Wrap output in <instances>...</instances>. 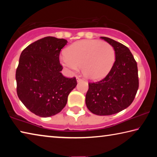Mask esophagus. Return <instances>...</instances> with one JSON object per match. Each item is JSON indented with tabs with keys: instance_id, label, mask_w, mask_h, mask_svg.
Instances as JSON below:
<instances>
[{
	"instance_id": "obj_1",
	"label": "esophagus",
	"mask_w": 157,
	"mask_h": 157,
	"mask_svg": "<svg viewBox=\"0 0 157 157\" xmlns=\"http://www.w3.org/2000/svg\"><path fill=\"white\" fill-rule=\"evenodd\" d=\"M82 79L79 78V77H78V78H77V81H78V82H80V81H82Z\"/></svg>"
}]
</instances>
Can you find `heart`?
<instances>
[{
  "label": "heart",
  "mask_w": 157,
  "mask_h": 157,
  "mask_svg": "<svg viewBox=\"0 0 157 157\" xmlns=\"http://www.w3.org/2000/svg\"><path fill=\"white\" fill-rule=\"evenodd\" d=\"M60 62L71 73L79 68L86 78L98 80L107 75L113 64L115 53L113 47L106 42L82 40L71 44L66 49Z\"/></svg>",
  "instance_id": "heart-1"
}]
</instances>
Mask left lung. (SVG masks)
I'll return each mask as SVG.
<instances>
[{
	"mask_svg": "<svg viewBox=\"0 0 157 157\" xmlns=\"http://www.w3.org/2000/svg\"><path fill=\"white\" fill-rule=\"evenodd\" d=\"M100 38L113 47L116 60L105 78L89 82L85 102L93 113L109 116L124 110L134 101L139 84L138 67L127 46L108 37Z\"/></svg>",
	"mask_w": 157,
	"mask_h": 157,
	"instance_id": "obj_1",
	"label": "left lung"
}]
</instances>
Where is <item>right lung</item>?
<instances>
[{
    "mask_svg": "<svg viewBox=\"0 0 157 157\" xmlns=\"http://www.w3.org/2000/svg\"><path fill=\"white\" fill-rule=\"evenodd\" d=\"M66 39L46 36L27 46L21 52L16 71L17 92L22 103L40 117L59 113L77 85L76 78L62 75L60 51Z\"/></svg>",
    "mask_w": 157,
    "mask_h": 157,
    "instance_id": "obj_1",
    "label": "right lung"
}]
</instances>
